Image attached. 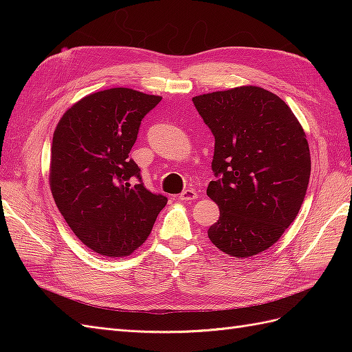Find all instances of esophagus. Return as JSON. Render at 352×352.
I'll return each mask as SVG.
<instances>
[{"instance_id": "obj_1", "label": "esophagus", "mask_w": 352, "mask_h": 352, "mask_svg": "<svg viewBox=\"0 0 352 352\" xmlns=\"http://www.w3.org/2000/svg\"><path fill=\"white\" fill-rule=\"evenodd\" d=\"M179 198L182 199V201H194V199H197V198H198V194H197V190H195V189L189 188V189H185L184 192L179 195Z\"/></svg>"}]
</instances>
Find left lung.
Instances as JSON below:
<instances>
[{"label": "left lung", "instance_id": "obj_1", "mask_svg": "<svg viewBox=\"0 0 352 352\" xmlns=\"http://www.w3.org/2000/svg\"><path fill=\"white\" fill-rule=\"evenodd\" d=\"M214 136L207 195L220 210L208 238L232 257L270 248L295 220L311 172L300 122L278 95L258 87L192 98Z\"/></svg>", "mask_w": 352, "mask_h": 352}]
</instances>
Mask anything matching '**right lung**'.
Masks as SVG:
<instances>
[{"label":"right lung","mask_w":352,"mask_h":352,"mask_svg":"<svg viewBox=\"0 0 352 352\" xmlns=\"http://www.w3.org/2000/svg\"><path fill=\"white\" fill-rule=\"evenodd\" d=\"M160 101L129 88L95 92L65 113L52 136V197L74 235L101 255L133 252L167 204L144 186L129 157L142 119Z\"/></svg>","instance_id":"right-lung-1"}]
</instances>
